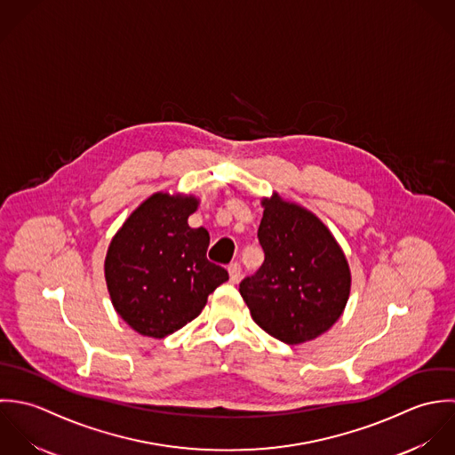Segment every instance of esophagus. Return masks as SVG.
<instances>
[{"label": "esophagus", "instance_id": "esophagus-1", "mask_svg": "<svg viewBox=\"0 0 455 455\" xmlns=\"http://www.w3.org/2000/svg\"><path fill=\"white\" fill-rule=\"evenodd\" d=\"M228 273H230V281H232V283H237V281L241 279V275H243L241 264H239V262H232V264L228 266Z\"/></svg>", "mask_w": 455, "mask_h": 455}]
</instances>
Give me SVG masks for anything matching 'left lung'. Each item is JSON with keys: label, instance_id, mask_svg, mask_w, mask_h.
<instances>
[{"label": "left lung", "instance_id": "obj_1", "mask_svg": "<svg viewBox=\"0 0 455 455\" xmlns=\"http://www.w3.org/2000/svg\"><path fill=\"white\" fill-rule=\"evenodd\" d=\"M262 204L259 243L266 259L257 273L241 281L239 291L267 334L299 345L341 316L350 295V269L315 214L277 195Z\"/></svg>", "mask_w": 455, "mask_h": 455}]
</instances>
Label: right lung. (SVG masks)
<instances>
[{
  "mask_svg": "<svg viewBox=\"0 0 455 455\" xmlns=\"http://www.w3.org/2000/svg\"><path fill=\"white\" fill-rule=\"evenodd\" d=\"M193 196L156 193L116 234L105 279L119 316L137 332L165 338L196 318L228 271L207 260L209 232L191 228Z\"/></svg>",
  "mask_w": 455,
  "mask_h": 455,
  "instance_id": "obj_1",
  "label": "right lung"
}]
</instances>
